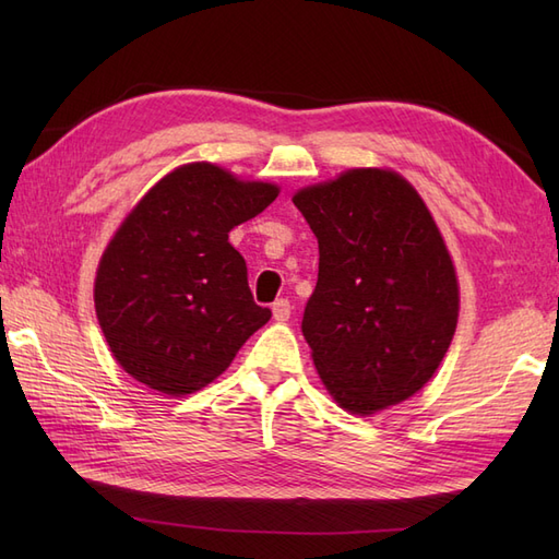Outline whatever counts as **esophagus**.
Here are the masks:
<instances>
[{
	"label": "esophagus",
	"instance_id": "34e87169",
	"mask_svg": "<svg viewBox=\"0 0 559 559\" xmlns=\"http://www.w3.org/2000/svg\"><path fill=\"white\" fill-rule=\"evenodd\" d=\"M289 317H292V302L286 300V298L275 300V302H273V319L280 321V324H282V321H286Z\"/></svg>",
	"mask_w": 559,
	"mask_h": 559
}]
</instances>
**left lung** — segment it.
<instances>
[{"instance_id":"1","label":"left lung","mask_w":559,"mask_h":559,"mask_svg":"<svg viewBox=\"0 0 559 559\" xmlns=\"http://www.w3.org/2000/svg\"><path fill=\"white\" fill-rule=\"evenodd\" d=\"M292 200L319 242L300 329L326 392L359 417L408 401L460 317V280L427 202L389 167H352Z\"/></svg>"}]
</instances>
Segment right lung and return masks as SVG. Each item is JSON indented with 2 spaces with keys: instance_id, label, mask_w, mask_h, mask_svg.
<instances>
[{
  "instance_id": "1",
  "label": "right lung",
  "mask_w": 559,
  "mask_h": 559,
  "mask_svg": "<svg viewBox=\"0 0 559 559\" xmlns=\"http://www.w3.org/2000/svg\"><path fill=\"white\" fill-rule=\"evenodd\" d=\"M277 195L273 181L198 160L167 173L126 214L97 263L93 298L128 376L167 396L193 394L267 324L228 233Z\"/></svg>"
}]
</instances>
